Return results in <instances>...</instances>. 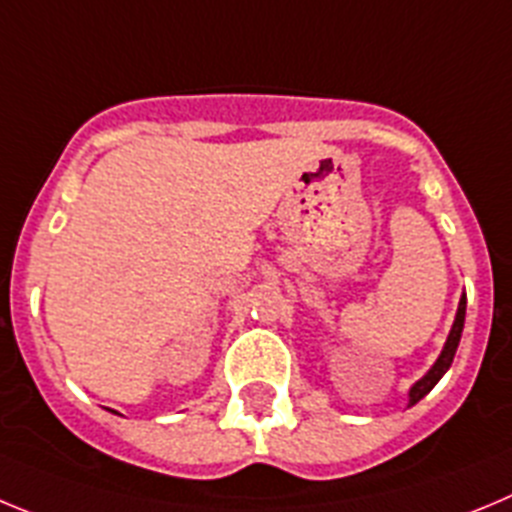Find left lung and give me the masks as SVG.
Returning a JSON list of instances; mask_svg holds the SVG:
<instances>
[{
	"instance_id": "left-lung-1",
	"label": "left lung",
	"mask_w": 512,
	"mask_h": 512,
	"mask_svg": "<svg viewBox=\"0 0 512 512\" xmlns=\"http://www.w3.org/2000/svg\"><path fill=\"white\" fill-rule=\"evenodd\" d=\"M464 313H467V296L459 298L457 319H454V324H451V331H449V336H446L444 349H441V354H439V359H436V362H434V367H431V370H428L426 375H423L421 380H418L416 385H413V388H411V393H408V405H416L418 400L423 398V395L431 393L436 382H439L441 377H444V372L451 367V362H454V354H457L459 339H462Z\"/></svg>"
}]
</instances>
